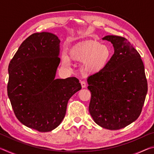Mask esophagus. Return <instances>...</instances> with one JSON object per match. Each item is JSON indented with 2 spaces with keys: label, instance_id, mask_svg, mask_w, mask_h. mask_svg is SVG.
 Segmentation results:
<instances>
[{
  "label": "esophagus",
  "instance_id": "obj_1",
  "mask_svg": "<svg viewBox=\"0 0 154 154\" xmlns=\"http://www.w3.org/2000/svg\"><path fill=\"white\" fill-rule=\"evenodd\" d=\"M81 85H82V88H84L86 87V83H85L84 81H82V82H81Z\"/></svg>",
  "mask_w": 154,
  "mask_h": 154
}]
</instances>
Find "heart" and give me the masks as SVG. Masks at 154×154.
<instances>
[{
    "label": "heart",
    "instance_id": "b5f03b06",
    "mask_svg": "<svg viewBox=\"0 0 154 154\" xmlns=\"http://www.w3.org/2000/svg\"><path fill=\"white\" fill-rule=\"evenodd\" d=\"M112 56L111 49L94 41H85L73 47L69 52L70 59L82 62V71L85 74H97L105 70ZM62 64L69 66L66 56L62 58Z\"/></svg>",
    "mask_w": 154,
    "mask_h": 154
}]
</instances>
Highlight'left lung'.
I'll use <instances>...</instances> for the list:
<instances>
[{"instance_id": "left-lung-1", "label": "left lung", "mask_w": 154, "mask_h": 154, "mask_svg": "<svg viewBox=\"0 0 154 154\" xmlns=\"http://www.w3.org/2000/svg\"><path fill=\"white\" fill-rule=\"evenodd\" d=\"M114 54L102 72L88 78L91 92L90 113L95 123L119 130L139 118L147 92L145 67L140 54L126 38L107 35Z\"/></svg>"}]
</instances>
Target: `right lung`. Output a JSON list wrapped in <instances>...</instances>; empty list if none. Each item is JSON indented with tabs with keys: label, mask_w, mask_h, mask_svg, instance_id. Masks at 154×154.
I'll list each match as a JSON object with an SVG mask.
<instances>
[{
	"label": "right lung",
	"mask_w": 154,
	"mask_h": 154,
	"mask_svg": "<svg viewBox=\"0 0 154 154\" xmlns=\"http://www.w3.org/2000/svg\"><path fill=\"white\" fill-rule=\"evenodd\" d=\"M60 43L51 32L34 33L21 44L8 68L7 93L15 116L42 132L60 124L68 101L82 89L76 77L55 79Z\"/></svg>",
	"instance_id": "add662e5"
}]
</instances>
